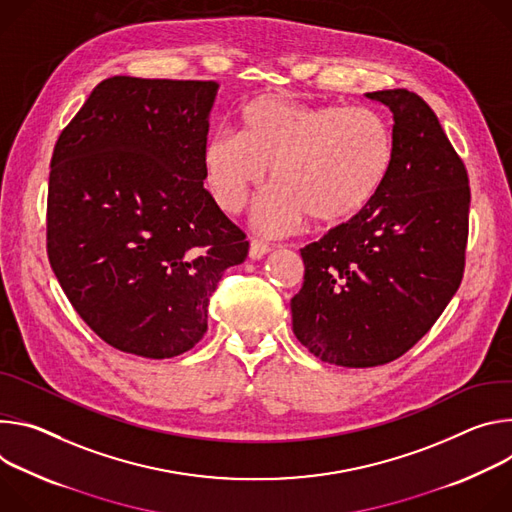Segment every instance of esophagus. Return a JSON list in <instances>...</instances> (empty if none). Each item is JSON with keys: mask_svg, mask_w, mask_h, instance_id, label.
Returning a JSON list of instances; mask_svg holds the SVG:
<instances>
[{"mask_svg": "<svg viewBox=\"0 0 512 512\" xmlns=\"http://www.w3.org/2000/svg\"><path fill=\"white\" fill-rule=\"evenodd\" d=\"M268 252H270V246H268L266 242H262V240H252V242H250V258H252V260H260V258H264Z\"/></svg>", "mask_w": 512, "mask_h": 512, "instance_id": "1", "label": "esophagus"}]
</instances>
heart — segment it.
<instances>
[{"label": "heart", "instance_id": "obj_1", "mask_svg": "<svg viewBox=\"0 0 512 512\" xmlns=\"http://www.w3.org/2000/svg\"><path fill=\"white\" fill-rule=\"evenodd\" d=\"M238 118L240 134L219 132L205 142L203 173L217 205L240 213L272 170L276 187L254 211L262 234H291L307 217L327 227L348 223L390 177L394 134L376 109L262 93Z\"/></svg>", "mask_w": 512, "mask_h": 512}]
</instances>
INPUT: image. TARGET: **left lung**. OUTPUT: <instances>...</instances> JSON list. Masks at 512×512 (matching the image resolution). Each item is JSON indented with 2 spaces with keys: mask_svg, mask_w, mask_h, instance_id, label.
<instances>
[{
  "mask_svg": "<svg viewBox=\"0 0 512 512\" xmlns=\"http://www.w3.org/2000/svg\"><path fill=\"white\" fill-rule=\"evenodd\" d=\"M392 111L394 164L374 203L301 250L293 331L321 362L388 364L456 295L466 264L470 185L433 109L413 91L366 93Z\"/></svg>",
  "mask_w": 512,
  "mask_h": 512,
  "instance_id": "1",
  "label": "left lung"
}]
</instances>
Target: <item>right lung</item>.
Instances as JSON below:
<instances>
[{
  "instance_id": "add662e5",
  "label": "right lung",
  "mask_w": 512,
  "mask_h": 512,
  "mask_svg": "<svg viewBox=\"0 0 512 512\" xmlns=\"http://www.w3.org/2000/svg\"><path fill=\"white\" fill-rule=\"evenodd\" d=\"M215 81L109 77L56 140L50 266L105 344L164 360L207 331L209 297L250 244L203 187Z\"/></svg>"
}]
</instances>
